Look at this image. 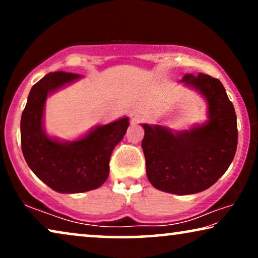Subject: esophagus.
<instances>
[{"instance_id": "obj_1", "label": "esophagus", "mask_w": 258, "mask_h": 258, "mask_svg": "<svg viewBox=\"0 0 258 258\" xmlns=\"http://www.w3.org/2000/svg\"><path fill=\"white\" fill-rule=\"evenodd\" d=\"M130 119H132L133 123H141L144 121V115L136 112V114H132V116H130Z\"/></svg>"}]
</instances>
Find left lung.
I'll list each match as a JSON object with an SVG mask.
<instances>
[{"mask_svg": "<svg viewBox=\"0 0 258 258\" xmlns=\"http://www.w3.org/2000/svg\"><path fill=\"white\" fill-rule=\"evenodd\" d=\"M208 101L209 121L182 134L160 125L143 124L142 149L147 176L162 191L190 195L216 183L234 160L237 148V118L220 80L204 74L183 77Z\"/></svg>", "mask_w": 258, "mask_h": 258, "instance_id": "obj_1", "label": "left lung"}]
</instances>
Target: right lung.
Masks as SVG:
<instances>
[{
    "label": "right lung",
    "mask_w": 258,
    "mask_h": 258,
    "mask_svg": "<svg viewBox=\"0 0 258 258\" xmlns=\"http://www.w3.org/2000/svg\"><path fill=\"white\" fill-rule=\"evenodd\" d=\"M66 72L49 73L31 88L21 117V147L29 168L52 190L63 194L84 192L103 184L109 160L128 128V118L97 126L72 143L49 139L42 129L48 93L79 79Z\"/></svg>",
    "instance_id": "1"
}]
</instances>
